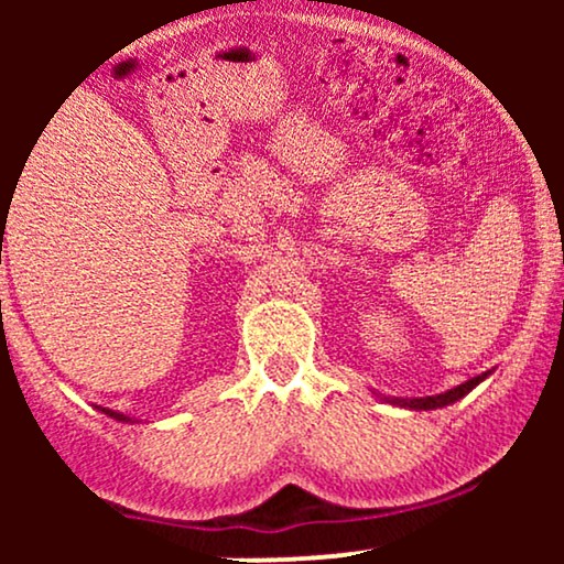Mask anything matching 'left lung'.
<instances>
[{
  "label": "left lung",
  "mask_w": 564,
  "mask_h": 564,
  "mask_svg": "<svg viewBox=\"0 0 564 564\" xmlns=\"http://www.w3.org/2000/svg\"><path fill=\"white\" fill-rule=\"evenodd\" d=\"M488 377V373H482V377H475V379H469V381H464V384H458V387H453V390H448V392H443V394H432V398H413V400H392V403H398V405H405V408H416V411H430V408H443V405H451V403H456L458 398H464V394L467 392H471L475 390L477 384H480V381Z\"/></svg>",
  "instance_id": "8db88e82"
}]
</instances>
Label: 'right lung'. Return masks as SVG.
Listing matches in <instances>:
<instances>
[{
    "mask_svg": "<svg viewBox=\"0 0 564 564\" xmlns=\"http://www.w3.org/2000/svg\"><path fill=\"white\" fill-rule=\"evenodd\" d=\"M2 223H4V219H2ZM102 411H106V413H108V416H113V419H116V422H129V419L124 416V413H116V411H111V408H102Z\"/></svg>",
    "mask_w": 564,
    "mask_h": 564,
    "instance_id": "right-lung-1",
    "label": "right lung"
}]
</instances>
